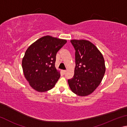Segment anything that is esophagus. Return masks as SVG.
<instances>
[{
	"label": "esophagus",
	"mask_w": 127,
	"mask_h": 127,
	"mask_svg": "<svg viewBox=\"0 0 127 127\" xmlns=\"http://www.w3.org/2000/svg\"><path fill=\"white\" fill-rule=\"evenodd\" d=\"M66 72V70H62V72H63V74H65Z\"/></svg>",
	"instance_id": "34e87169"
}]
</instances>
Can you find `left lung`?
Listing matches in <instances>:
<instances>
[{"label": "left lung", "instance_id": "1", "mask_svg": "<svg viewBox=\"0 0 127 127\" xmlns=\"http://www.w3.org/2000/svg\"><path fill=\"white\" fill-rule=\"evenodd\" d=\"M76 50L74 76L68 79L70 90L80 96H88L96 89L104 77L105 65L101 53L86 40H72Z\"/></svg>", "mask_w": 127, "mask_h": 127}]
</instances>
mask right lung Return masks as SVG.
Returning a JSON list of instances; mask_svg holds the SVG:
<instances>
[{
  "instance_id": "right-lung-1",
  "label": "right lung",
  "mask_w": 127,
  "mask_h": 127,
  "mask_svg": "<svg viewBox=\"0 0 127 127\" xmlns=\"http://www.w3.org/2000/svg\"><path fill=\"white\" fill-rule=\"evenodd\" d=\"M66 42V40L47 35L28 48L22 65L25 77L33 89L44 92L54 87L61 77L55 66L56 55Z\"/></svg>"
}]
</instances>
